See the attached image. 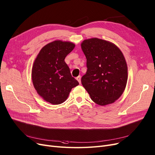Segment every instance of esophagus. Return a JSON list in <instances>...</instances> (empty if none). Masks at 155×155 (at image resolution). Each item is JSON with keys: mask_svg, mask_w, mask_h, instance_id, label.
Here are the masks:
<instances>
[{"mask_svg": "<svg viewBox=\"0 0 155 155\" xmlns=\"http://www.w3.org/2000/svg\"><path fill=\"white\" fill-rule=\"evenodd\" d=\"M76 79L78 80V81L79 82V83L81 84V76H79L78 77H77V78H76Z\"/></svg>", "mask_w": 155, "mask_h": 155, "instance_id": "1", "label": "esophagus"}]
</instances>
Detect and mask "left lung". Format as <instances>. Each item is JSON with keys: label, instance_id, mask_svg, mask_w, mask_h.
Wrapping results in <instances>:
<instances>
[{"label": "left lung", "instance_id": "obj_1", "mask_svg": "<svg viewBox=\"0 0 155 155\" xmlns=\"http://www.w3.org/2000/svg\"><path fill=\"white\" fill-rule=\"evenodd\" d=\"M81 48L87 67L81 78L84 88L100 106L114 102L127 83V65L122 52L113 43L98 38L84 40Z\"/></svg>", "mask_w": 155, "mask_h": 155}]
</instances>
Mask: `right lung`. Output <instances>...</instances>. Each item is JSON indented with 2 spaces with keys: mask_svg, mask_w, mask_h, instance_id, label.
<instances>
[{
  "mask_svg": "<svg viewBox=\"0 0 155 155\" xmlns=\"http://www.w3.org/2000/svg\"><path fill=\"white\" fill-rule=\"evenodd\" d=\"M74 47L70 42L54 41L43 47L35 58L32 70L33 84L46 102L63 103L72 88L79 84L64 60Z\"/></svg>",
  "mask_w": 155,
  "mask_h": 155,
  "instance_id": "right-lung-1",
  "label": "right lung"
}]
</instances>
